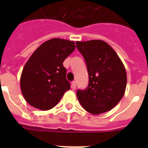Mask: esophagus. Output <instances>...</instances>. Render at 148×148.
I'll list each match as a JSON object with an SVG mask.
<instances>
[{
  "label": "esophagus",
  "instance_id": "obj_1",
  "mask_svg": "<svg viewBox=\"0 0 148 148\" xmlns=\"http://www.w3.org/2000/svg\"><path fill=\"white\" fill-rule=\"evenodd\" d=\"M71 88H72L73 90H75V89H76V82H72V83H71Z\"/></svg>",
  "mask_w": 148,
  "mask_h": 148
}]
</instances>
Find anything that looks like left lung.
Listing matches in <instances>:
<instances>
[{
  "mask_svg": "<svg viewBox=\"0 0 148 148\" xmlns=\"http://www.w3.org/2000/svg\"><path fill=\"white\" fill-rule=\"evenodd\" d=\"M76 46L85 58L89 74L88 87L77 91L81 106L94 115L111 110L125 93L127 74L123 62L103 40L77 41Z\"/></svg>",
  "mask_w": 148,
  "mask_h": 148,
  "instance_id": "obj_1",
  "label": "left lung"
}]
</instances>
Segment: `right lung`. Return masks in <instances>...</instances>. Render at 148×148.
<instances>
[{"label": "right lung", "instance_id": "add662e5", "mask_svg": "<svg viewBox=\"0 0 148 148\" xmlns=\"http://www.w3.org/2000/svg\"><path fill=\"white\" fill-rule=\"evenodd\" d=\"M75 47L74 41L55 38L42 43L31 55L21 77V93L30 106L49 110L71 89L62 63Z\"/></svg>", "mask_w": 148, "mask_h": 148}]
</instances>
